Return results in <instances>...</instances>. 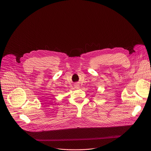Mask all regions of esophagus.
Listing matches in <instances>:
<instances>
[{
  "mask_svg": "<svg viewBox=\"0 0 151 151\" xmlns=\"http://www.w3.org/2000/svg\"><path fill=\"white\" fill-rule=\"evenodd\" d=\"M75 88H76V89H78V88H80V86H79V85H77H77L75 86Z\"/></svg>",
  "mask_w": 151,
  "mask_h": 151,
  "instance_id": "34e87169",
  "label": "esophagus"
}]
</instances>
